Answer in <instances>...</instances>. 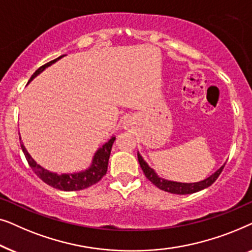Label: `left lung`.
I'll list each match as a JSON object with an SVG mask.
<instances>
[{
	"mask_svg": "<svg viewBox=\"0 0 252 252\" xmlns=\"http://www.w3.org/2000/svg\"><path fill=\"white\" fill-rule=\"evenodd\" d=\"M137 159H139L140 166L142 168L143 173L147 177L148 180H150L155 186H156V187L161 189V190L171 192V194H178V195L192 194V192L199 191L202 190V189L210 187V186H211L213 182L218 179L220 173H221L223 166H225V164H223L221 167L218 168V170L215 172V173L210 175L209 178L204 179V180L199 182H192V184H185V182L170 181V180H166V179L158 177L156 172H155L153 168L147 164V161L143 159L142 156H141L139 153H137Z\"/></svg>",
	"mask_w": 252,
	"mask_h": 252,
	"instance_id": "1",
	"label": "left lung"
}]
</instances>
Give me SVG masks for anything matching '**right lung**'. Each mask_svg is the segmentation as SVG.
Segmentation results:
<instances>
[{
  "mask_svg": "<svg viewBox=\"0 0 252 252\" xmlns=\"http://www.w3.org/2000/svg\"><path fill=\"white\" fill-rule=\"evenodd\" d=\"M63 56L58 57L56 60L51 61L49 63L44 64L41 67L37 68V70L33 73L32 77H31L29 82L32 81L36 75H39L41 72L46 70L48 66H50V65L56 63V62L58 60H61ZM19 140H22V137L20 136H19ZM115 140L116 137L112 136L108 142L103 144L101 148H98V150L96 151L94 157H93L91 166H89L87 170L77 172V173L57 174V173H54V172H49L48 170H46V168L40 166V165L33 159L32 156L29 154V151L26 150V148L23 144V142H20V147H22L23 153L25 155L26 160L29 161V165L31 166V168H32L34 173H35L41 180L46 182L47 185L51 186V187L60 189V190L75 191V190H81V189L91 187V186L95 185L96 182H98L103 177H104L106 171H108L109 158H110V154H111V148H112L113 142H115Z\"/></svg>",
  "mask_w": 252,
  "mask_h": 252,
  "instance_id": "obj_1",
  "label": "right lung"
}]
</instances>
